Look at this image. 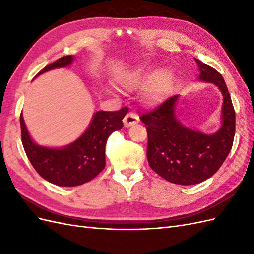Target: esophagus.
Returning a JSON list of instances; mask_svg holds the SVG:
<instances>
[{
	"mask_svg": "<svg viewBox=\"0 0 254 254\" xmlns=\"http://www.w3.org/2000/svg\"><path fill=\"white\" fill-rule=\"evenodd\" d=\"M123 123H124L125 127H131L139 123V117H137L135 113L129 112L128 114L125 115L124 120H123Z\"/></svg>",
	"mask_w": 254,
	"mask_h": 254,
	"instance_id": "obj_1",
	"label": "esophagus"
}]
</instances>
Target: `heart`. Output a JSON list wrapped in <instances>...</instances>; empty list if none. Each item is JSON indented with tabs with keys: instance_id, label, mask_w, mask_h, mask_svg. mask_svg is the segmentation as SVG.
<instances>
[{
	"instance_id": "1",
	"label": "heart",
	"mask_w": 254,
	"mask_h": 254,
	"mask_svg": "<svg viewBox=\"0 0 254 254\" xmlns=\"http://www.w3.org/2000/svg\"><path fill=\"white\" fill-rule=\"evenodd\" d=\"M121 86L127 90H133L145 83L142 91L143 98L150 105L163 103L173 89L174 77L170 71H161L153 74L144 65H137L119 76Z\"/></svg>"
}]
</instances>
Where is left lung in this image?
Segmentation results:
<instances>
[{
	"label": "left lung",
	"instance_id": "left-lung-1",
	"mask_svg": "<svg viewBox=\"0 0 254 254\" xmlns=\"http://www.w3.org/2000/svg\"><path fill=\"white\" fill-rule=\"evenodd\" d=\"M195 61L199 79L216 84L224 96L218 131L204 134L183 126L175 114L179 95L140 117L147 130L149 166L165 180L180 186L200 183L216 173L232 148L235 134V111L224 77L202 61Z\"/></svg>",
	"mask_w": 254,
	"mask_h": 254
}]
</instances>
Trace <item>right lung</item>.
I'll list each match as a JSON object with an SVG mask.
<instances>
[{"mask_svg": "<svg viewBox=\"0 0 254 254\" xmlns=\"http://www.w3.org/2000/svg\"><path fill=\"white\" fill-rule=\"evenodd\" d=\"M73 56H64L43 67L37 74L72 64ZM127 107L119 111H97L88 129L72 144L64 148H48L37 145L30 137L23 115H20L21 137L25 153L36 172L43 179L59 187H76L101 173L106 165L105 146L109 135L123 127Z\"/></svg>", "mask_w": 254, "mask_h": 254, "instance_id": "add662e5", "label": "right lung"}]
</instances>
